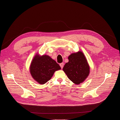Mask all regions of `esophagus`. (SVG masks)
Listing matches in <instances>:
<instances>
[{
    "instance_id": "34e87169",
    "label": "esophagus",
    "mask_w": 120,
    "mask_h": 120,
    "mask_svg": "<svg viewBox=\"0 0 120 120\" xmlns=\"http://www.w3.org/2000/svg\"><path fill=\"white\" fill-rule=\"evenodd\" d=\"M64 63H61V64H60V67H61V69H63V67H64Z\"/></svg>"
}]
</instances>
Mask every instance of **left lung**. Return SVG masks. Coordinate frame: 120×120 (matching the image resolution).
<instances>
[{
    "instance_id": "8db88e82",
    "label": "left lung",
    "mask_w": 120,
    "mask_h": 120,
    "mask_svg": "<svg viewBox=\"0 0 120 120\" xmlns=\"http://www.w3.org/2000/svg\"><path fill=\"white\" fill-rule=\"evenodd\" d=\"M69 62L63 70L71 81L75 84L82 82L88 76L90 67L84 54L81 51L73 53L68 57Z\"/></svg>"
}]
</instances>
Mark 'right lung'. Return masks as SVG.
Segmentation results:
<instances>
[{
    "mask_svg": "<svg viewBox=\"0 0 120 120\" xmlns=\"http://www.w3.org/2000/svg\"><path fill=\"white\" fill-rule=\"evenodd\" d=\"M61 69L59 65L47 55L39 56L37 54L30 66V74L39 84H43L52 77L55 71Z\"/></svg>",
    "mask_w": 120,
    "mask_h": 120,
    "instance_id": "obj_1",
    "label": "right lung"
}]
</instances>
